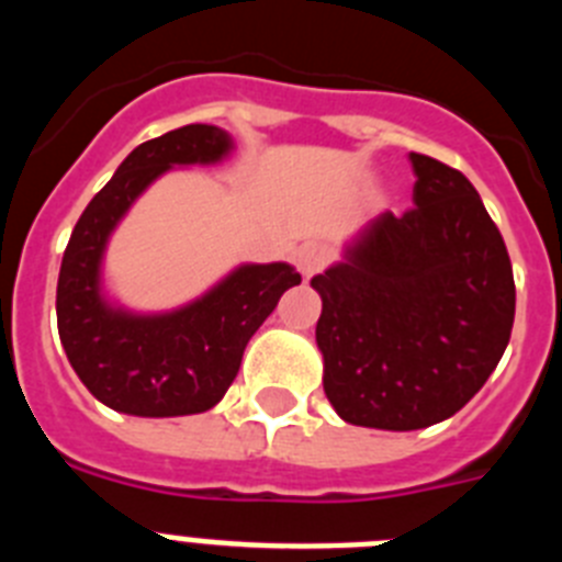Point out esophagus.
Here are the masks:
<instances>
[{"label":"esophagus","instance_id":"esophagus-1","mask_svg":"<svg viewBox=\"0 0 562 562\" xmlns=\"http://www.w3.org/2000/svg\"><path fill=\"white\" fill-rule=\"evenodd\" d=\"M326 261H329V250L324 245H317V241H310V245L297 250V270L304 278H312L315 272L324 270Z\"/></svg>","mask_w":562,"mask_h":562}]
</instances>
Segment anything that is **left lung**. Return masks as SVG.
<instances>
[{
	"label": "left lung",
	"instance_id": "1",
	"mask_svg": "<svg viewBox=\"0 0 562 562\" xmlns=\"http://www.w3.org/2000/svg\"><path fill=\"white\" fill-rule=\"evenodd\" d=\"M414 205L376 213L310 281L324 310L315 340L342 422L419 430L479 394L515 321L509 252L464 173L408 154Z\"/></svg>",
	"mask_w": 562,
	"mask_h": 562
}]
</instances>
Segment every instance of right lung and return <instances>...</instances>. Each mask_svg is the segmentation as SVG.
<instances>
[{
    "label": "right lung",
    "instance_id": "obj_1",
    "mask_svg": "<svg viewBox=\"0 0 562 562\" xmlns=\"http://www.w3.org/2000/svg\"><path fill=\"white\" fill-rule=\"evenodd\" d=\"M236 148L220 126L191 123L140 143L81 213L58 272V335L89 394L128 416L205 414L236 380L247 342L301 284L286 261L238 265L188 304L137 312L103 284L112 233L146 188L171 168L220 166Z\"/></svg>",
    "mask_w": 562,
    "mask_h": 562
}]
</instances>
